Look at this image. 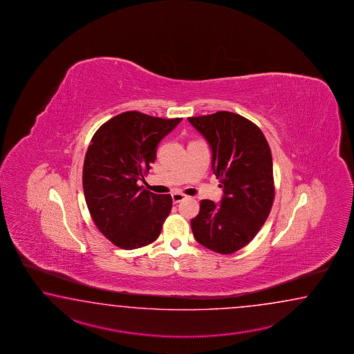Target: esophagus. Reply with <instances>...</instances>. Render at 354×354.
<instances>
[{
    "instance_id": "34e87169",
    "label": "esophagus",
    "mask_w": 354,
    "mask_h": 354,
    "mask_svg": "<svg viewBox=\"0 0 354 354\" xmlns=\"http://www.w3.org/2000/svg\"><path fill=\"white\" fill-rule=\"evenodd\" d=\"M187 196L183 195V194H180V192H174L172 194V201L174 203H178L182 201V200H185Z\"/></svg>"
}]
</instances>
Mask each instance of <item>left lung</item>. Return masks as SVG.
Segmentation results:
<instances>
[{"label":"left lung","instance_id":"1","mask_svg":"<svg viewBox=\"0 0 354 354\" xmlns=\"http://www.w3.org/2000/svg\"><path fill=\"white\" fill-rule=\"evenodd\" d=\"M212 151V171L224 196L216 205L203 200L191 220L201 245L232 254L252 241L268 218L274 200L270 145L262 130L229 111L188 118Z\"/></svg>","mask_w":354,"mask_h":354}]
</instances>
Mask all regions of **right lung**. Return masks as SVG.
Listing matches in <instances>:
<instances>
[{
	"instance_id": "right-lung-1",
	"label": "right lung",
	"mask_w": 354,
	"mask_h": 354,
	"mask_svg": "<svg viewBox=\"0 0 354 354\" xmlns=\"http://www.w3.org/2000/svg\"><path fill=\"white\" fill-rule=\"evenodd\" d=\"M138 111L106 121L91 140L83 165V192L98 230L121 249L148 245L172 209L171 195L142 189L158 144L178 124Z\"/></svg>"
}]
</instances>
